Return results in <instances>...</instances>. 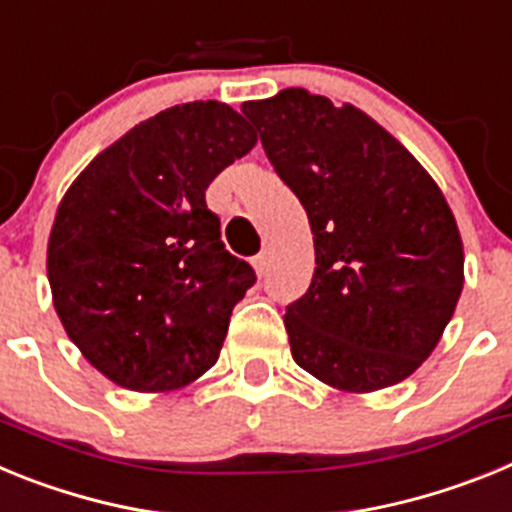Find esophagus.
Here are the masks:
<instances>
[{
	"mask_svg": "<svg viewBox=\"0 0 512 512\" xmlns=\"http://www.w3.org/2000/svg\"><path fill=\"white\" fill-rule=\"evenodd\" d=\"M253 269L259 271V274H266V269H269V251L266 248L253 256Z\"/></svg>",
	"mask_w": 512,
	"mask_h": 512,
	"instance_id": "obj_1",
	"label": "esophagus"
}]
</instances>
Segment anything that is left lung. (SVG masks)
Here are the masks:
<instances>
[{
	"mask_svg": "<svg viewBox=\"0 0 512 512\" xmlns=\"http://www.w3.org/2000/svg\"><path fill=\"white\" fill-rule=\"evenodd\" d=\"M241 110L312 228L315 274L284 312L292 359L341 392L408 379L441 341L464 287V248L443 192L354 104L292 87Z\"/></svg>",
	"mask_w": 512,
	"mask_h": 512,
	"instance_id": "1",
	"label": "left lung"
}]
</instances>
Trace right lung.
I'll use <instances>...</instances> for the list:
<instances>
[{
  "label": "right lung",
  "instance_id": "obj_1",
  "mask_svg": "<svg viewBox=\"0 0 512 512\" xmlns=\"http://www.w3.org/2000/svg\"><path fill=\"white\" fill-rule=\"evenodd\" d=\"M256 146L215 99L176 104L104 148L63 194L48 238L53 307L84 359L135 392L194 382L253 287L205 189Z\"/></svg>",
  "mask_w": 512,
  "mask_h": 512
}]
</instances>
